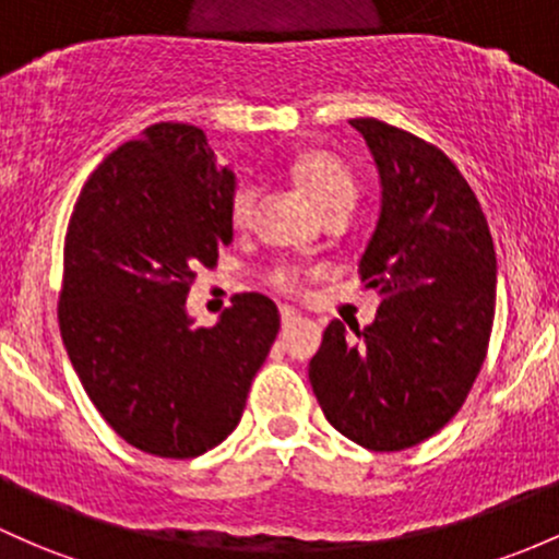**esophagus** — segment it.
I'll return each instance as SVG.
<instances>
[{
	"label": "esophagus",
	"mask_w": 559,
	"mask_h": 559,
	"mask_svg": "<svg viewBox=\"0 0 559 559\" xmlns=\"http://www.w3.org/2000/svg\"><path fill=\"white\" fill-rule=\"evenodd\" d=\"M280 320H282V328H293V325H298V322H304V317L298 314L296 309H290V306H282L280 309Z\"/></svg>",
	"instance_id": "34e87169"
}]
</instances>
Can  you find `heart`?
Listing matches in <instances>:
<instances>
[{
    "label": "heart",
    "instance_id": "b5f03b06",
    "mask_svg": "<svg viewBox=\"0 0 559 559\" xmlns=\"http://www.w3.org/2000/svg\"><path fill=\"white\" fill-rule=\"evenodd\" d=\"M290 176L293 181L301 186L304 194L309 197L311 205L320 210L325 221H333V218L346 221L359 200L357 178L352 176V170L344 165V162L328 152H306L301 157H296L290 165ZM255 202H258V186L245 181L234 189V197H231L234 226L245 229V226L250 224V218H253L255 213ZM266 282L274 287V290L285 293V296H296V293H301L304 287L301 272H298V266H293V263H277V266L266 274Z\"/></svg>",
    "mask_w": 559,
    "mask_h": 559
}]
</instances>
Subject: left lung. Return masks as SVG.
Listing matches in <instances>:
<instances>
[{"instance_id": "8db88e82", "label": "left lung", "mask_w": 559, "mask_h": 559, "mask_svg": "<svg viewBox=\"0 0 559 559\" xmlns=\"http://www.w3.org/2000/svg\"><path fill=\"white\" fill-rule=\"evenodd\" d=\"M352 128L383 186L378 229L359 261V280L381 293V306L354 335L330 322L309 378L341 435L392 453L437 435L472 392L493 333L496 250L472 186L435 143L370 117Z\"/></svg>"}]
</instances>
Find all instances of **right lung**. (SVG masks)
<instances>
[{
    "mask_svg": "<svg viewBox=\"0 0 559 559\" xmlns=\"http://www.w3.org/2000/svg\"><path fill=\"white\" fill-rule=\"evenodd\" d=\"M234 176L200 128L157 122L82 186L63 242L58 325L106 424L159 459H194L237 429L280 330L277 306L239 293L194 328L186 296L234 239Z\"/></svg>",
    "mask_w": 559,
    "mask_h": 559,
    "instance_id": "add662e5",
    "label": "right lung"
}]
</instances>
